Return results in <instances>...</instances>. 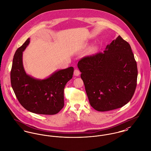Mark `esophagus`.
<instances>
[{"mask_svg":"<svg viewBox=\"0 0 151 151\" xmlns=\"http://www.w3.org/2000/svg\"><path fill=\"white\" fill-rule=\"evenodd\" d=\"M80 71H79V70H78V69H75L74 70V76H78L79 75H80Z\"/></svg>","mask_w":151,"mask_h":151,"instance_id":"esophagus-1","label":"esophagus"}]
</instances>
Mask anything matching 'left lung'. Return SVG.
Returning a JSON list of instances; mask_svg holds the SVG:
<instances>
[{
  "mask_svg": "<svg viewBox=\"0 0 151 151\" xmlns=\"http://www.w3.org/2000/svg\"><path fill=\"white\" fill-rule=\"evenodd\" d=\"M77 66L95 110L119 109L132 99L137 86V63L130 44L120 36L104 52L83 57Z\"/></svg>",
  "mask_w": 151,
  "mask_h": 151,
  "instance_id": "left-lung-1",
  "label": "left lung"
}]
</instances>
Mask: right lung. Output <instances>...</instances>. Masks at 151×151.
<instances>
[{"label":"right lung","mask_w":151,"mask_h":151,"mask_svg":"<svg viewBox=\"0 0 151 151\" xmlns=\"http://www.w3.org/2000/svg\"><path fill=\"white\" fill-rule=\"evenodd\" d=\"M29 42L28 38L14 54L10 73L12 88L26 110L38 114L54 115L64 106L65 86L72 78L74 68L59 70L44 80L27 75L23 66L22 54Z\"/></svg>","instance_id":"right-lung-1"}]
</instances>
